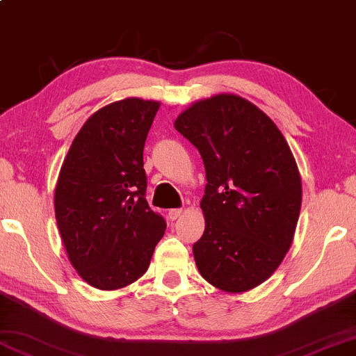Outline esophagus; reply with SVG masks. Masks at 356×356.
I'll list each match as a JSON object with an SVG mask.
<instances>
[{"mask_svg": "<svg viewBox=\"0 0 356 356\" xmlns=\"http://www.w3.org/2000/svg\"><path fill=\"white\" fill-rule=\"evenodd\" d=\"M182 208H172V210H169V218L172 221H175L177 220V218H181V215H182Z\"/></svg>", "mask_w": 356, "mask_h": 356, "instance_id": "esophagus-1", "label": "esophagus"}]
</instances>
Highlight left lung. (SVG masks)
<instances>
[{
  "label": "left lung",
  "mask_w": 356,
  "mask_h": 356,
  "mask_svg": "<svg viewBox=\"0 0 356 356\" xmlns=\"http://www.w3.org/2000/svg\"><path fill=\"white\" fill-rule=\"evenodd\" d=\"M174 125L207 174L205 231L192 248L198 272L220 290H252L282 264L300 218L290 146L260 108L231 94L193 104Z\"/></svg>",
  "instance_id": "obj_1"
}]
</instances>
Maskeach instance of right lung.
<instances>
[{
    "label": "right lung",
    "mask_w": 356,
    "mask_h": 356,
    "mask_svg": "<svg viewBox=\"0 0 356 356\" xmlns=\"http://www.w3.org/2000/svg\"><path fill=\"white\" fill-rule=\"evenodd\" d=\"M159 104L123 99L88 118L61 165L55 216L70 262L89 285L117 290L149 267L165 220L146 202L143 148Z\"/></svg>",
    "instance_id": "right-lung-1"
}]
</instances>
